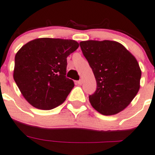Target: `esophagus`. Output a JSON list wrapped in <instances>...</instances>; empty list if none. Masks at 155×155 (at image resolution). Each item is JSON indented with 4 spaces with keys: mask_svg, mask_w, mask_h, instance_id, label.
<instances>
[{
    "mask_svg": "<svg viewBox=\"0 0 155 155\" xmlns=\"http://www.w3.org/2000/svg\"><path fill=\"white\" fill-rule=\"evenodd\" d=\"M77 83H78V85H82V83H83V80H80V81H77Z\"/></svg>",
    "mask_w": 155,
    "mask_h": 155,
    "instance_id": "1",
    "label": "esophagus"
}]
</instances>
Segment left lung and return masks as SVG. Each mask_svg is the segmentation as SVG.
<instances>
[{"mask_svg": "<svg viewBox=\"0 0 155 155\" xmlns=\"http://www.w3.org/2000/svg\"><path fill=\"white\" fill-rule=\"evenodd\" d=\"M80 46L97 81L96 91L88 97L91 105L105 116L124 110L140 88L141 71L136 58L117 41L88 40Z\"/></svg>", "mask_w": 155, "mask_h": 155, "instance_id": "8db88e82", "label": "left lung"}]
</instances>
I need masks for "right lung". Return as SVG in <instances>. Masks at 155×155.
Listing matches in <instances>:
<instances>
[{
	"label": "right lung",
	"mask_w": 155,
	"mask_h": 155,
	"mask_svg": "<svg viewBox=\"0 0 155 155\" xmlns=\"http://www.w3.org/2000/svg\"><path fill=\"white\" fill-rule=\"evenodd\" d=\"M78 47L74 40L40 38L17 52L14 79L31 105L51 110L66 100L74 86L72 80L66 77L67 58Z\"/></svg>",
	"instance_id": "1"
}]
</instances>
